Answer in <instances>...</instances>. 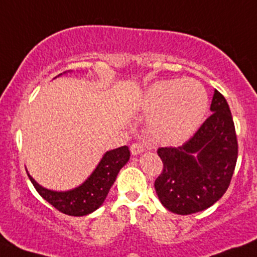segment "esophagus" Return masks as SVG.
I'll return each mask as SVG.
<instances>
[{"label": "esophagus", "instance_id": "1", "mask_svg": "<svg viewBox=\"0 0 257 257\" xmlns=\"http://www.w3.org/2000/svg\"><path fill=\"white\" fill-rule=\"evenodd\" d=\"M130 150H131V154H133V155H139V154L144 153L145 148H144L140 143H134L133 145L130 146Z\"/></svg>", "mask_w": 257, "mask_h": 257}]
</instances>
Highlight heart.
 I'll return each mask as SVG.
<instances>
[{"label": "heart", "mask_w": 257, "mask_h": 257, "mask_svg": "<svg viewBox=\"0 0 257 257\" xmlns=\"http://www.w3.org/2000/svg\"><path fill=\"white\" fill-rule=\"evenodd\" d=\"M144 108L154 114L150 122L154 140L175 145L198 128L208 108V94L202 83L190 78L161 80L146 92Z\"/></svg>", "instance_id": "b5f03b06"}]
</instances>
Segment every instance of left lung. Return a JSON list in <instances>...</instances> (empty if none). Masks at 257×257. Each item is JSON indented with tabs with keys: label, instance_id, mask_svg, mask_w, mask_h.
Returning <instances> with one entry per match:
<instances>
[{
	"label": "left lung",
	"instance_id": "obj_1",
	"mask_svg": "<svg viewBox=\"0 0 257 257\" xmlns=\"http://www.w3.org/2000/svg\"><path fill=\"white\" fill-rule=\"evenodd\" d=\"M212 114L178 148H159L163 170L155 180L159 199L177 214L213 206L226 193L238 155L233 118L226 98L214 90Z\"/></svg>",
	"mask_w": 257,
	"mask_h": 257
}]
</instances>
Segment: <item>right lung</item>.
Segmentation results:
<instances>
[{"instance_id":"add662e5","label":"right lung","mask_w":257,"mask_h":257,"mask_svg":"<svg viewBox=\"0 0 257 257\" xmlns=\"http://www.w3.org/2000/svg\"><path fill=\"white\" fill-rule=\"evenodd\" d=\"M128 159L130 150L127 146L107 151L90 177L82 185L69 192H53L45 189L28 175L39 194L54 208L68 216L80 217L92 213L102 206L117 174Z\"/></svg>"}]
</instances>
